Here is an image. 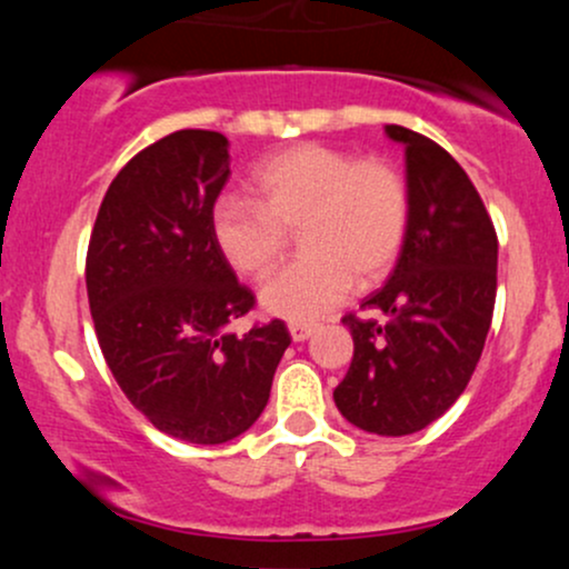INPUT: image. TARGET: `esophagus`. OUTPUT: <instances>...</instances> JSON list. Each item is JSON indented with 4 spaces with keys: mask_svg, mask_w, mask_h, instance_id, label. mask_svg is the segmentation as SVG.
<instances>
[{
    "mask_svg": "<svg viewBox=\"0 0 569 569\" xmlns=\"http://www.w3.org/2000/svg\"><path fill=\"white\" fill-rule=\"evenodd\" d=\"M289 331H291V339L293 342H305L307 337L316 331V323H307V321H293L289 323Z\"/></svg>",
    "mask_w": 569,
    "mask_h": 569,
    "instance_id": "obj_1",
    "label": "esophagus"
}]
</instances>
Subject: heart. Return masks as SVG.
I'll use <instances>...</instances> for the list:
<instances>
[{
	"label": "heart",
	"instance_id": "1",
	"mask_svg": "<svg viewBox=\"0 0 569 569\" xmlns=\"http://www.w3.org/2000/svg\"><path fill=\"white\" fill-rule=\"evenodd\" d=\"M257 202L224 198L211 217L213 243L238 276L264 278L297 232L302 257L262 289L267 312L316 321L352 289L393 270L409 232L407 176L385 158H352L297 143L251 176Z\"/></svg>",
	"mask_w": 569,
	"mask_h": 569
}]
</instances>
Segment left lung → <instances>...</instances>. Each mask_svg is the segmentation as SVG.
<instances>
[{
  "label": "left lung",
  "instance_id": "8db88e82",
  "mask_svg": "<svg viewBox=\"0 0 569 569\" xmlns=\"http://www.w3.org/2000/svg\"><path fill=\"white\" fill-rule=\"evenodd\" d=\"M409 232L388 283L342 323L352 361L335 401L345 420L377 436H409L460 398L485 350L498 293V232L473 181L447 149L401 126Z\"/></svg>",
  "mask_w": 569,
  "mask_h": 569
}]
</instances>
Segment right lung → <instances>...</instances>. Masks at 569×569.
Masks as SVG:
<instances>
[{
    "label": "right lung",
    "instance_id": "1",
    "mask_svg": "<svg viewBox=\"0 0 569 569\" xmlns=\"http://www.w3.org/2000/svg\"><path fill=\"white\" fill-rule=\"evenodd\" d=\"M230 141L176 130L114 176L90 232L84 283L107 367L162 433L224 443L257 422L291 345L280 318L243 337L227 326L257 297L213 243Z\"/></svg>",
    "mask_w": 569,
    "mask_h": 569
}]
</instances>
